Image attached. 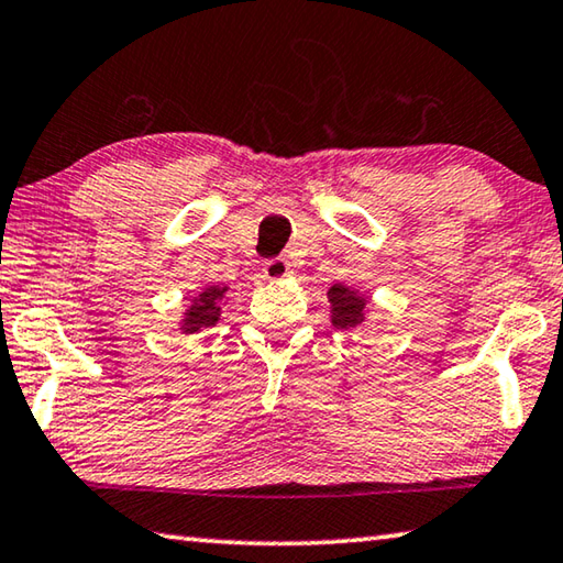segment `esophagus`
Instances as JSON below:
<instances>
[{
    "instance_id": "34e87169",
    "label": "esophagus",
    "mask_w": 563,
    "mask_h": 563,
    "mask_svg": "<svg viewBox=\"0 0 563 563\" xmlns=\"http://www.w3.org/2000/svg\"><path fill=\"white\" fill-rule=\"evenodd\" d=\"M262 274H264V279L279 282V279H284V276L291 274L289 262L282 260V256H276V260H266L262 266Z\"/></svg>"
}]
</instances>
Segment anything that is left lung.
Instances as JSON below:
<instances>
[{"label": "left lung", "instance_id": "obj_1", "mask_svg": "<svg viewBox=\"0 0 563 563\" xmlns=\"http://www.w3.org/2000/svg\"><path fill=\"white\" fill-rule=\"evenodd\" d=\"M329 301H331V323L341 331L358 329L366 321V297L358 291H353L343 284H333L329 289Z\"/></svg>", "mask_w": 563, "mask_h": 563}]
</instances>
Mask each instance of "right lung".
I'll return each mask as SVG.
<instances>
[{
  "label": "right lung",
  "mask_w": 563,
  "mask_h": 563,
  "mask_svg": "<svg viewBox=\"0 0 563 563\" xmlns=\"http://www.w3.org/2000/svg\"><path fill=\"white\" fill-rule=\"evenodd\" d=\"M224 294H227V287H205L200 294H197L180 321L183 333H197L202 329L214 327V323L220 321V313H222L220 301L224 299Z\"/></svg>",
  "instance_id": "add662e5"
}]
</instances>
